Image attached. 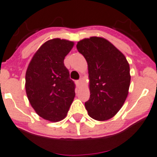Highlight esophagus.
Listing matches in <instances>:
<instances>
[{
    "label": "esophagus",
    "instance_id": "34e87169",
    "mask_svg": "<svg viewBox=\"0 0 157 157\" xmlns=\"http://www.w3.org/2000/svg\"><path fill=\"white\" fill-rule=\"evenodd\" d=\"M82 79H79V80H77V81H76V84H77V86H79L80 85H81V83H82Z\"/></svg>",
    "mask_w": 157,
    "mask_h": 157
}]
</instances>
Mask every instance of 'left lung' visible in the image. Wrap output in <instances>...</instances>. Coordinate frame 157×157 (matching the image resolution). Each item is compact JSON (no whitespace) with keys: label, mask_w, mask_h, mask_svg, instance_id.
Wrapping results in <instances>:
<instances>
[{"label":"left lung","mask_w":157,"mask_h":157,"mask_svg":"<svg viewBox=\"0 0 157 157\" xmlns=\"http://www.w3.org/2000/svg\"><path fill=\"white\" fill-rule=\"evenodd\" d=\"M76 47L88 64L90 97L85 107L92 118L108 120L120 110L128 94V63L120 50L103 38L84 39Z\"/></svg>","instance_id":"8db88e82"}]
</instances>
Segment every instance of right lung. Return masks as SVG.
Returning <instances> with one entry per match:
<instances>
[{
	"mask_svg": "<svg viewBox=\"0 0 157 157\" xmlns=\"http://www.w3.org/2000/svg\"><path fill=\"white\" fill-rule=\"evenodd\" d=\"M74 43L53 39L34 54L25 74V91L37 114L50 121H59L67 115L75 96V85L64 66L65 56Z\"/></svg>",
	"mask_w": 157,
	"mask_h": 157,
	"instance_id": "1",
	"label": "right lung"
}]
</instances>
